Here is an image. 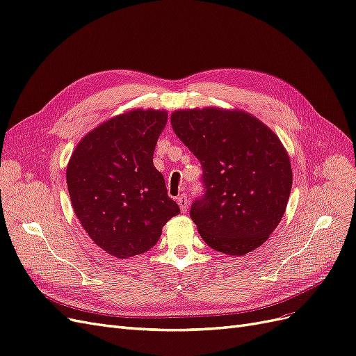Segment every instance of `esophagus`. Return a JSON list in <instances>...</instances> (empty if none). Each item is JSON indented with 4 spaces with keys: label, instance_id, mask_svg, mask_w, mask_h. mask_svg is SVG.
Instances as JSON below:
<instances>
[{
    "label": "esophagus",
    "instance_id": "esophagus-1",
    "mask_svg": "<svg viewBox=\"0 0 356 356\" xmlns=\"http://www.w3.org/2000/svg\"><path fill=\"white\" fill-rule=\"evenodd\" d=\"M177 203H178V207H179V209H181V212H182V213L187 212V208H188V199H187V196H186V195H181V196L177 199Z\"/></svg>",
    "mask_w": 356,
    "mask_h": 356
}]
</instances>
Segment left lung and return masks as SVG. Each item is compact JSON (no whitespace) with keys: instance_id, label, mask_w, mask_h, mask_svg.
Instances as JSON below:
<instances>
[{"instance_id":"left-lung-1","label":"left lung","mask_w":356,"mask_h":356,"mask_svg":"<svg viewBox=\"0 0 356 356\" xmlns=\"http://www.w3.org/2000/svg\"><path fill=\"white\" fill-rule=\"evenodd\" d=\"M170 123L203 168L207 191L190 211L202 239L232 257L257 250L281 222L293 187L281 139L239 108L177 110Z\"/></svg>"}]
</instances>
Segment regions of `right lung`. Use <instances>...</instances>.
<instances>
[{
    "mask_svg": "<svg viewBox=\"0 0 356 356\" xmlns=\"http://www.w3.org/2000/svg\"><path fill=\"white\" fill-rule=\"evenodd\" d=\"M166 123V110H127L86 134L70 157L67 184L75 217L113 257L149 251L179 213L153 165Z\"/></svg>",
    "mask_w": 356,
    "mask_h": 356,
    "instance_id": "right-lung-1",
    "label": "right lung"
}]
</instances>
